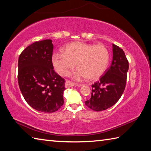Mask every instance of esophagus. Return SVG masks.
<instances>
[{
    "label": "esophagus",
    "mask_w": 151,
    "mask_h": 151,
    "mask_svg": "<svg viewBox=\"0 0 151 151\" xmlns=\"http://www.w3.org/2000/svg\"><path fill=\"white\" fill-rule=\"evenodd\" d=\"M75 85H77L78 86H82L81 84L76 85L75 83H73V82H71V81H68V80H66V82H65V87L66 88H69V87H71V86H74Z\"/></svg>",
    "instance_id": "34e87169"
}]
</instances>
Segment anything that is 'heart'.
<instances>
[{
    "label": "heart",
    "mask_w": 151,
    "mask_h": 151,
    "mask_svg": "<svg viewBox=\"0 0 151 151\" xmlns=\"http://www.w3.org/2000/svg\"><path fill=\"white\" fill-rule=\"evenodd\" d=\"M109 52L105 46L75 42L66 45L64 52L53 53L52 61L57 72L66 76L76 63L78 68L73 74L76 80L81 81L88 77L94 80L105 72L109 65Z\"/></svg>",
    "instance_id": "heart-1"
}]
</instances>
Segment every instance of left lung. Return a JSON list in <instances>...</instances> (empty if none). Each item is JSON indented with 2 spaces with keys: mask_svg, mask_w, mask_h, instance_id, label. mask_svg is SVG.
Masks as SVG:
<instances>
[{
  "mask_svg": "<svg viewBox=\"0 0 151 151\" xmlns=\"http://www.w3.org/2000/svg\"><path fill=\"white\" fill-rule=\"evenodd\" d=\"M111 65L100 80L92 85L91 99L85 101L88 108L102 111L113 106L121 98L127 83L129 61L123 50L112 45Z\"/></svg>",
  "mask_w": 151,
  "mask_h": 151,
  "instance_id": "obj_1",
  "label": "left lung"
}]
</instances>
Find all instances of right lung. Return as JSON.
Here are the masks:
<instances>
[{"label":"right lung","instance_id":"add662e5","mask_svg":"<svg viewBox=\"0 0 151 151\" xmlns=\"http://www.w3.org/2000/svg\"><path fill=\"white\" fill-rule=\"evenodd\" d=\"M53 45L47 39L32 43L20 53L18 83L24 100L33 109L54 112L63 105L65 81L55 72Z\"/></svg>","mask_w":151,"mask_h":151}]
</instances>
